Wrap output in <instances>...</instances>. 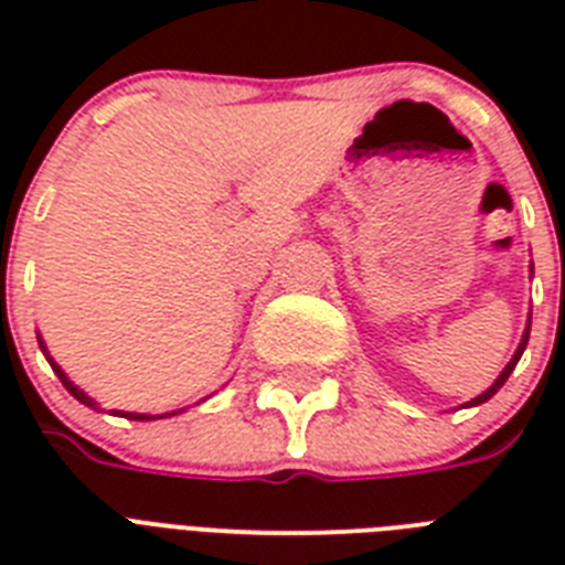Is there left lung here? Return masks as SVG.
I'll use <instances>...</instances> for the list:
<instances>
[{
  "label": "left lung",
  "mask_w": 565,
  "mask_h": 565,
  "mask_svg": "<svg viewBox=\"0 0 565 565\" xmlns=\"http://www.w3.org/2000/svg\"><path fill=\"white\" fill-rule=\"evenodd\" d=\"M531 273H534V264H531ZM527 337H531V326L525 328V334H522V343L516 345V352H513V358H510V363H508V366H504V370H501V375L495 377V381H492V386H487V390H483L481 395H475L472 402H466V407H478V404L490 402L492 395L499 393L501 386H504V381H508V377H510V372L516 370L519 358H522V352H525V345H527Z\"/></svg>",
  "instance_id": "8db88e82"
}]
</instances>
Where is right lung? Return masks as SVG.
I'll use <instances>...</instances> for the list:
<instances>
[{
    "mask_svg": "<svg viewBox=\"0 0 565 565\" xmlns=\"http://www.w3.org/2000/svg\"><path fill=\"white\" fill-rule=\"evenodd\" d=\"M38 345H40V352L46 354V361H49V366H52V370H55V375H57V377H61V384H64V386H66V393H70V395H75V398H78V402H82V404H87V407H93V411H102L99 404L93 402L90 395L84 393L82 386H75V384H73V381H70V375H66V372H64V370H61V366H57V363H55V361H52V354H49V352H46V343H43V337H40V334H38ZM110 413H114V416H126V419H137V422H149V419H167V416H175V413H181V411H172V413H161V416H149V413H128V411H110Z\"/></svg>",
    "mask_w": 565,
    "mask_h": 565,
    "instance_id": "add662e5",
    "label": "right lung"
}]
</instances>
